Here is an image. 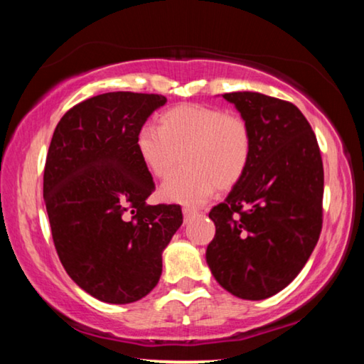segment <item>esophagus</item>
Wrapping results in <instances>:
<instances>
[{"mask_svg":"<svg viewBox=\"0 0 364 364\" xmlns=\"http://www.w3.org/2000/svg\"><path fill=\"white\" fill-rule=\"evenodd\" d=\"M197 213L196 208H191V207H183V215H184V221H188L191 217H194Z\"/></svg>","mask_w":364,"mask_h":364,"instance_id":"esophagus-1","label":"esophagus"}]
</instances>
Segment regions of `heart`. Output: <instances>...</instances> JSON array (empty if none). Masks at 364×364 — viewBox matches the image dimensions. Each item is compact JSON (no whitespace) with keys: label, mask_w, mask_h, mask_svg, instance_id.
Returning a JSON list of instances; mask_svg holds the SVG:
<instances>
[{"label":"heart","mask_w":364,"mask_h":364,"mask_svg":"<svg viewBox=\"0 0 364 364\" xmlns=\"http://www.w3.org/2000/svg\"><path fill=\"white\" fill-rule=\"evenodd\" d=\"M136 152L152 176L165 178L162 199L202 204L215 188L231 189L244 176L252 154V133L242 115L204 104H180L159 117V127L143 125Z\"/></svg>","instance_id":"obj_1"}]
</instances>
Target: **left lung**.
Masks as SVG:
<instances>
[{
  "mask_svg": "<svg viewBox=\"0 0 364 364\" xmlns=\"http://www.w3.org/2000/svg\"><path fill=\"white\" fill-rule=\"evenodd\" d=\"M247 120L249 167L208 217L207 263L228 292L263 300L291 284L323 228L324 170L315 133L292 102L252 91L223 95Z\"/></svg>",
  "mask_w": 364,
  "mask_h": 364,
  "instance_id": "obj_1",
  "label": "left lung"
}]
</instances>
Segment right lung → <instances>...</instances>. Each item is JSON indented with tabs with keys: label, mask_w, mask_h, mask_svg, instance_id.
<instances>
[{
	"label": "right lung",
	"mask_w": 364,
	"mask_h": 364,
	"mask_svg": "<svg viewBox=\"0 0 364 364\" xmlns=\"http://www.w3.org/2000/svg\"><path fill=\"white\" fill-rule=\"evenodd\" d=\"M162 95H97L67 110L49 144L43 197L59 260L77 286L107 304H132L157 286L162 252L181 207L149 205L156 186L136 134Z\"/></svg>",
	"instance_id": "right-lung-1"
}]
</instances>
